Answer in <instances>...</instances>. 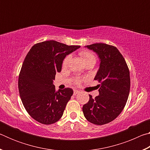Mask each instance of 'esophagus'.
Returning <instances> with one entry per match:
<instances>
[{
    "mask_svg": "<svg viewBox=\"0 0 150 150\" xmlns=\"http://www.w3.org/2000/svg\"><path fill=\"white\" fill-rule=\"evenodd\" d=\"M79 93H80V91H79L77 90H74V91H73V95H77V94Z\"/></svg>",
    "mask_w": 150,
    "mask_h": 150,
    "instance_id": "esophagus-1",
    "label": "esophagus"
}]
</instances>
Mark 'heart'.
I'll return each mask as SVG.
<instances>
[{"instance_id": "1", "label": "heart", "mask_w": 150, "mask_h": 150, "mask_svg": "<svg viewBox=\"0 0 150 150\" xmlns=\"http://www.w3.org/2000/svg\"><path fill=\"white\" fill-rule=\"evenodd\" d=\"M79 54L80 56L82 57V59H83V61H84L85 64L86 63H90V62L95 63L96 62V55L94 54V53L91 52V51L81 50V52H79ZM70 59H71V55H67V56L64 58V59H63V63H62L63 67L64 68L67 67V66L69 65ZM84 80H85L84 79H79V78L76 79L75 80V83L76 85H80Z\"/></svg>"}]
</instances>
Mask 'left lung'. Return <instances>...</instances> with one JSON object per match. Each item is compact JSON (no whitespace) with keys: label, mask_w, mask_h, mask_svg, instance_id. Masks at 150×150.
Wrapping results in <instances>:
<instances>
[{"label":"left lung","mask_w":150,"mask_h":150,"mask_svg":"<svg viewBox=\"0 0 150 150\" xmlns=\"http://www.w3.org/2000/svg\"><path fill=\"white\" fill-rule=\"evenodd\" d=\"M100 59L95 80L100 83L99 95L83 105L87 120L96 125L110 122L120 115L128 100L130 88V71L122 55L115 46L103 43L87 45Z\"/></svg>","instance_id":"8db88e82"}]
</instances>
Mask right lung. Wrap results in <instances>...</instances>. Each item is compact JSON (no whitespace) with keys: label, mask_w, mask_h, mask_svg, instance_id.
<instances>
[{"label":"right lung","mask_w":150,"mask_h":150,"mask_svg":"<svg viewBox=\"0 0 150 150\" xmlns=\"http://www.w3.org/2000/svg\"><path fill=\"white\" fill-rule=\"evenodd\" d=\"M80 45H67L54 40L33 45L25 57L18 77V90L27 112L43 124L56 122L63 116L73 91L56 92L53 83L62 71L63 60Z\"/></svg>","instance_id":"add662e5"}]
</instances>
